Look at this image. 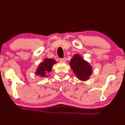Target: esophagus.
Here are the masks:
<instances>
[{
    "label": "esophagus",
    "mask_w": 125,
    "mask_h": 125,
    "mask_svg": "<svg viewBox=\"0 0 125 125\" xmlns=\"http://www.w3.org/2000/svg\"><path fill=\"white\" fill-rule=\"evenodd\" d=\"M60 62H66V58H61L59 59Z\"/></svg>",
    "instance_id": "1"
}]
</instances>
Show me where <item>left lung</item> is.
<instances>
[{"instance_id": "obj_1", "label": "left lung", "mask_w": 125, "mask_h": 125, "mask_svg": "<svg viewBox=\"0 0 125 125\" xmlns=\"http://www.w3.org/2000/svg\"><path fill=\"white\" fill-rule=\"evenodd\" d=\"M69 64L73 73L80 81L88 80L92 73V67L79 54L74 55Z\"/></svg>"}]
</instances>
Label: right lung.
I'll return each instance as SVG.
<instances>
[{
	"label": "right lung",
	"instance_id": "right-lung-1",
	"mask_svg": "<svg viewBox=\"0 0 125 125\" xmlns=\"http://www.w3.org/2000/svg\"><path fill=\"white\" fill-rule=\"evenodd\" d=\"M56 63L53 59L45 58L43 62L39 64L35 73L41 77H48L46 74L51 71L53 65Z\"/></svg>",
	"mask_w": 125,
	"mask_h": 125
}]
</instances>
